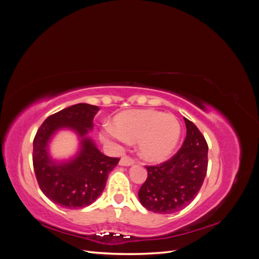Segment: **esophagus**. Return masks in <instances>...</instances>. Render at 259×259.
<instances>
[{"instance_id": "34e87169", "label": "esophagus", "mask_w": 259, "mask_h": 259, "mask_svg": "<svg viewBox=\"0 0 259 259\" xmlns=\"http://www.w3.org/2000/svg\"><path fill=\"white\" fill-rule=\"evenodd\" d=\"M134 163H135V160L130 158V156H127V155H124L123 158L120 160V164H121V165H124V166L133 165Z\"/></svg>"}]
</instances>
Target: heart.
Returning a JSON list of instances; mask_svg holds the SVG:
<instances>
[{
    "mask_svg": "<svg viewBox=\"0 0 259 259\" xmlns=\"http://www.w3.org/2000/svg\"><path fill=\"white\" fill-rule=\"evenodd\" d=\"M114 126L107 127L105 137L138 140L140 155L148 161L165 160L180 137V124L173 114L155 110H128L115 116Z\"/></svg>",
    "mask_w": 259,
    "mask_h": 259,
    "instance_id": "obj_1",
    "label": "heart"
}]
</instances>
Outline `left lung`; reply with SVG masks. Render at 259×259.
Instances as JSON below:
<instances>
[{"mask_svg":"<svg viewBox=\"0 0 259 259\" xmlns=\"http://www.w3.org/2000/svg\"><path fill=\"white\" fill-rule=\"evenodd\" d=\"M185 123L187 135L177 153L165 162L146 166L148 177L138 198L154 213L171 214L189 205L206 176V140L191 121L185 119Z\"/></svg>","mask_w":259,"mask_h":259,"instance_id":"1","label":"left lung"}]
</instances>
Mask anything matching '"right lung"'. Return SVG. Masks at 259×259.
Segmentation results:
<instances>
[{"label":"right lung","instance_id":"obj_1","mask_svg":"<svg viewBox=\"0 0 259 259\" xmlns=\"http://www.w3.org/2000/svg\"><path fill=\"white\" fill-rule=\"evenodd\" d=\"M98 110L97 106L89 104L70 106L50 115L36 132L32 153L34 173L40 189L55 204L66 208L92 204L104 191L109 173L120 161L101 153L86 137L79 155L69 163H54L46 151L49 138L59 128H72L85 136Z\"/></svg>","mask_w":259,"mask_h":259}]
</instances>
